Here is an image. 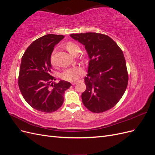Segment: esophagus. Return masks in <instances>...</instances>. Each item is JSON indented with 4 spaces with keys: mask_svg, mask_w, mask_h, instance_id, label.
<instances>
[{
    "mask_svg": "<svg viewBox=\"0 0 155 155\" xmlns=\"http://www.w3.org/2000/svg\"><path fill=\"white\" fill-rule=\"evenodd\" d=\"M77 83H78V81H74V82H72V85H75V84H76Z\"/></svg>",
    "mask_w": 155,
    "mask_h": 155,
    "instance_id": "34e87169",
    "label": "esophagus"
}]
</instances>
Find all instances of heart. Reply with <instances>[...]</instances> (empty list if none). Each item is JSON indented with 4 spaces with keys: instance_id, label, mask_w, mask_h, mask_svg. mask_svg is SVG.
I'll list each match as a JSON object with an SVG mask.
<instances>
[{
    "instance_id": "obj_1",
    "label": "heart",
    "mask_w": 155,
    "mask_h": 155,
    "mask_svg": "<svg viewBox=\"0 0 155 155\" xmlns=\"http://www.w3.org/2000/svg\"><path fill=\"white\" fill-rule=\"evenodd\" d=\"M64 47L68 52L74 55L79 52V47L77 45L72 43V42H68L64 45ZM50 61L51 64H54V58L52 56L50 59ZM83 72V69L82 67L79 66L73 67L63 70V72L61 74V77L64 80L68 81H74L77 80L79 77L81 76Z\"/></svg>"
}]
</instances>
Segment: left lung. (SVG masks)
Returning <instances> with one entry per match:
<instances>
[{"label": "left lung", "mask_w": 155, "mask_h": 155, "mask_svg": "<svg viewBox=\"0 0 155 155\" xmlns=\"http://www.w3.org/2000/svg\"><path fill=\"white\" fill-rule=\"evenodd\" d=\"M70 37L85 46L90 58L86 89L81 94L83 105L94 113L114 107L128 85V72L123 51L107 35L88 32Z\"/></svg>", "instance_id": "left-lung-1"}]
</instances>
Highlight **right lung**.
Masks as SVG:
<instances>
[{
    "label": "right lung",
    "mask_w": 155,
    "mask_h": 155,
    "mask_svg": "<svg viewBox=\"0 0 155 155\" xmlns=\"http://www.w3.org/2000/svg\"><path fill=\"white\" fill-rule=\"evenodd\" d=\"M64 37L48 34L36 39L28 47L21 60L18 84L26 101L32 108L44 112H53L61 107L64 94L71 86L61 80L51 83V54L55 45Z\"/></svg>",
    "instance_id": "add662e5"
}]
</instances>
